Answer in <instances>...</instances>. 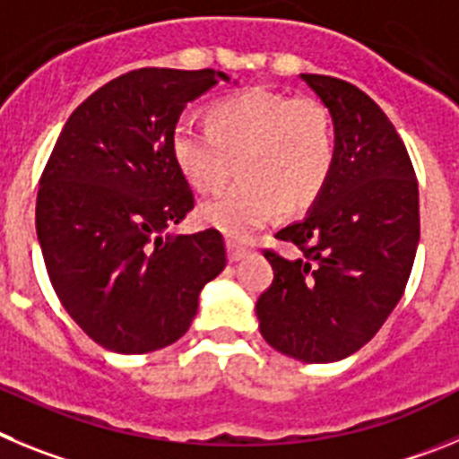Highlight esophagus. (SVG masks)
I'll return each mask as SVG.
<instances>
[{"mask_svg":"<svg viewBox=\"0 0 459 459\" xmlns=\"http://www.w3.org/2000/svg\"><path fill=\"white\" fill-rule=\"evenodd\" d=\"M226 251H229L230 263H238V260H242L247 254H249V249H247V247L238 245V242H233V239H229V242H226Z\"/></svg>","mask_w":459,"mask_h":459,"instance_id":"obj_1","label":"esophagus"}]
</instances>
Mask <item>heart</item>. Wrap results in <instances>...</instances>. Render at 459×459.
Instances as JSON below:
<instances>
[{"label": "heart", "mask_w": 459, "mask_h": 459, "mask_svg": "<svg viewBox=\"0 0 459 459\" xmlns=\"http://www.w3.org/2000/svg\"><path fill=\"white\" fill-rule=\"evenodd\" d=\"M173 162L201 194L224 189L235 162L242 176L230 192L199 208L205 226L245 238L279 212H301L320 199L336 162L327 107L311 96L245 89L208 109V127L176 123Z\"/></svg>", "instance_id": "1"}]
</instances>
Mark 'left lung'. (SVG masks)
Returning a JSON list of instances; mask_svg holds the SVG:
<instances>
[{"mask_svg": "<svg viewBox=\"0 0 459 459\" xmlns=\"http://www.w3.org/2000/svg\"><path fill=\"white\" fill-rule=\"evenodd\" d=\"M332 114V178L301 221L265 249L274 281L255 301L260 333L286 357L329 363L361 350L403 297L419 247V183L377 102L338 77L301 75Z\"/></svg>", "mask_w": 459, "mask_h": 459, "instance_id": "obj_1", "label": "left lung"}]
</instances>
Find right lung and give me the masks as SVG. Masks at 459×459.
<instances>
[{
    "label": "right lung",
    "instance_id": "obj_1",
    "mask_svg": "<svg viewBox=\"0 0 459 459\" xmlns=\"http://www.w3.org/2000/svg\"><path fill=\"white\" fill-rule=\"evenodd\" d=\"M220 70L139 68L77 107L40 176L36 233L68 316L98 345L146 354L178 341L201 288L226 267L224 238L169 233L194 208L171 130Z\"/></svg>",
    "mask_w": 459,
    "mask_h": 459
}]
</instances>
